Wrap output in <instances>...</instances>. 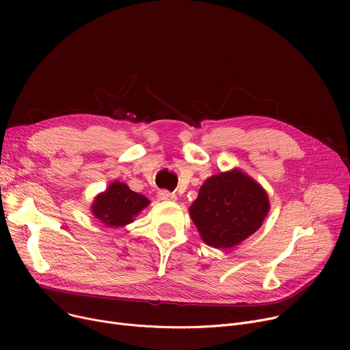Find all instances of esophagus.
<instances>
[{"label": "esophagus", "instance_id": "obj_1", "mask_svg": "<svg viewBox=\"0 0 350 350\" xmlns=\"http://www.w3.org/2000/svg\"><path fill=\"white\" fill-rule=\"evenodd\" d=\"M159 200L161 201H176L177 200V196L174 193H170L167 190H160L159 194H157Z\"/></svg>", "mask_w": 350, "mask_h": 350}]
</instances>
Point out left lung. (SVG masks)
Instances as JSON below:
<instances>
[{
	"instance_id": "obj_1",
	"label": "left lung",
	"mask_w": 350,
	"mask_h": 350,
	"mask_svg": "<svg viewBox=\"0 0 350 350\" xmlns=\"http://www.w3.org/2000/svg\"><path fill=\"white\" fill-rule=\"evenodd\" d=\"M189 211L207 245L228 250L262 226L269 200L261 185L234 169L208 177Z\"/></svg>"
}]
</instances>
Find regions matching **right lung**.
<instances>
[{
  "label": "right lung",
  "mask_w": 350,
  "mask_h": 350,
  "mask_svg": "<svg viewBox=\"0 0 350 350\" xmlns=\"http://www.w3.org/2000/svg\"><path fill=\"white\" fill-rule=\"evenodd\" d=\"M149 204L150 201L143 194L132 191L124 183L113 181L96 196L92 214L107 227H123L133 223L135 217Z\"/></svg>",
  "instance_id": "1"
}]
</instances>
